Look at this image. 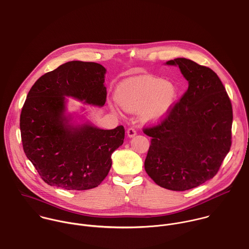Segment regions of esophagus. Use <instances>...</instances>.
<instances>
[{
  "mask_svg": "<svg viewBox=\"0 0 249 249\" xmlns=\"http://www.w3.org/2000/svg\"><path fill=\"white\" fill-rule=\"evenodd\" d=\"M136 134V129L134 128V127H129L128 129H127V135L129 136V137H132V136H134Z\"/></svg>",
  "mask_w": 249,
  "mask_h": 249,
  "instance_id": "obj_1",
  "label": "esophagus"
}]
</instances>
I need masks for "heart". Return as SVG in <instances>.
Returning <instances> with one entry per match:
<instances>
[{
	"mask_svg": "<svg viewBox=\"0 0 249 249\" xmlns=\"http://www.w3.org/2000/svg\"><path fill=\"white\" fill-rule=\"evenodd\" d=\"M117 98L124 110L142 112L144 120L158 122L168 115L177 98V89L161 79L141 78L123 85Z\"/></svg>",
	"mask_w": 249,
	"mask_h": 249,
	"instance_id": "obj_1",
	"label": "heart"
}]
</instances>
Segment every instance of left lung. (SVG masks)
Segmentation results:
<instances>
[{"label":"left lung","mask_w":249,"mask_h":249,"mask_svg":"<svg viewBox=\"0 0 249 249\" xmlns=\"http://www.w3.org/2000/svg\"><path fill=\"white\" fill-rule=\"evenodd\" d=\"M166 64L178 65L189 87L166 117L144 127L152 137L144 166L159 186L186 191L217 174L231 145L232 108L210 68L186 58Z\"/></svg>","instance_id":"left-lung-1"}]
</instances>
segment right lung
I'll return each mask as SVG.
<instances>
[{"label": "right lung", "mask_w": 249, "mask_h": 249, "mask_svg": "<svg viewBox=\"0 0 249 249\" xmlns=\"http://www.w3.org/2000/svg\"><path fill=\"white\" fill-rule=\"evenodd\" d=\"M106 69L95 62L71 61L37 80L20 114L26 157L49 185L83 191L97 187L108 175L111 155L124 143V127H71L63 116L65 96L103 106Z\"/></svg>", "instance_id": "right-lung-1"}]
</instances>
